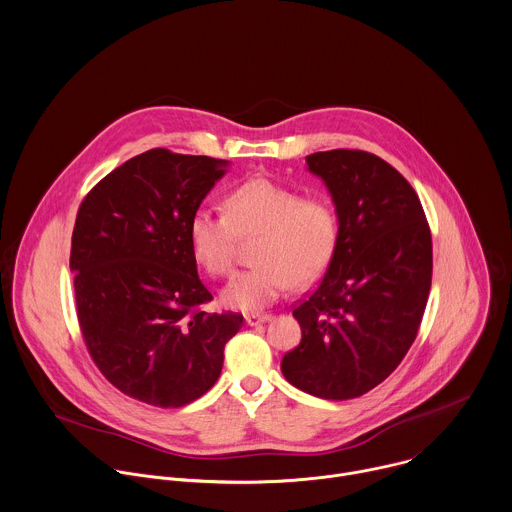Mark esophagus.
<instances>
[{
  "label": "esophagus",
  "instance_id": "1",
  "mask_svg": "<svg viewBox=\"0 0 512 512\" xmlns=\"http://www.w3.org/2000/svg\"><path fill=\"white\" fill-rule=\"evenodd\" d=\"M272 320V314H246V324L248 326H260V324H266Z\"/></svg>",
  "mask_w": 512,
  "mask_h": 512
}]
</instances>
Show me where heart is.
<instances>
[{
    "label": "heart",
    "mask_w": 512,
    "mask_h": 512,
    "mask_svg": "<svg viewBox=\"0 0 512 512\" xmlns=\"http://www.w3.org/2000/svg\"><path fill=\"white\" fill-rule=\"evenodd\" d=\"M258 266L236 274L220 298L240 312L274 304L290 286L318 280L340 240V214L326 194H302L268 178H252L228 192L224 214L196 210L188 220L192 258L210 276H226L240 238H256Z\"/></svg>",
    "instance_id": "1"
}]
</instances>
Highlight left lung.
<instances>
[{
    "instance_id": "8db88e82",
    "label": "left lung",
    "mask_w": 512,
    "mask_h": 512,
    "mask_svg": "<svg viewBox=\"0 0 512 512\" xmlns=\"http://www.w3.org/2000/svg\"><path fill=\"white\" fill-rule=\"evenodd\" d=\"M340 214L318 288L294 306L302 341L284 377L322 399H353L401 363L417 338L433 274L431 230L413 186L383 159L336 149L306 157Z\"/></svg>"
}]
</instances>
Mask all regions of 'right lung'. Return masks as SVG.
<instances>
[{
  "instance_id": "1",
  "label": "right lung",
  "mask_w": 512,
  "mask_h": 512,
  "mask_svg": "<svg viewBox=\"0 0 512 512\" xmlns=\"http://www.w3.org/2000/svg\"><path fill=\"white\" fill-rule=\"evenodd\" d=\"M228 163L151 149L83 198L69 268L77 320L99 371L153 407H182L220 377L242 314H210L188 220Z\"/></svg>"
}]
</instances>
